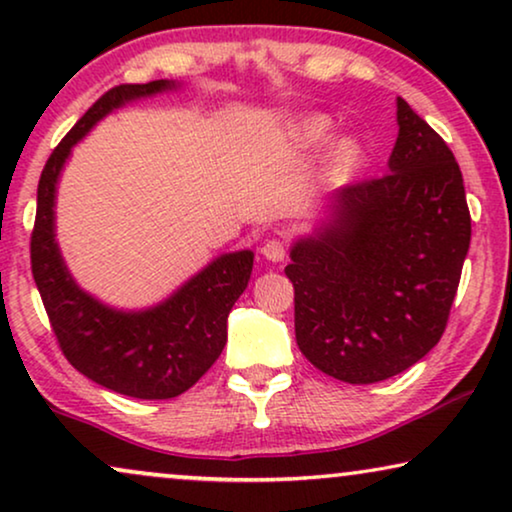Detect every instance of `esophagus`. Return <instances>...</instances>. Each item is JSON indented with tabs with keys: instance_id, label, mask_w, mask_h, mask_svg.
<instances>
[{
	"instance_id": "34e87169",
	"label": "esophagus",
	"mask_w": 512,
	"mask_h": 512,
	"mask_svg": "<svg viewBox=\"0 0 512 512\" xmlns=\"http://www.w3.org/2000/svg\"><path fill=\"white\" fill-rule=\"evenodd\" d=\"M261 254L265 261H272V263H282L286 258V244L279 242V240H268L261 247Z\"/></svg>"
}]
</instances>
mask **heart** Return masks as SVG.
I'll use <instances>...</instances> for the list:
<instances>
[{"instance_id":"1","label":"heart","mask_w":512,"mask_h":512,"mask_svg":"<svg viewBox=\"0 0 512 512\" xmlns=\"http://www.w3.org/2000/svg\"><path fill=\"white\" fill-rule=\"evenodd\" d=\"M335 137V125L324 114H310L293 125L286 139V158L289 160H303L310 158L314 153L324 151L328 143ZM331 144V143H330ZM332 145V144H331ZM363 163V146L356 142L354 137H340L328 147L324 170H321V179L328 186H340L359 170Z\"/></svg>"}]
</instances>
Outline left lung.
I'll use <instances>...</instances> for the list:
<instances>
[{
  "instance_id": "obj_1",
  "label": "left lung",
  "mask_w": 512,
  "mask_h": 512,
  "mask_svg": "<svg viewBox=\"0 0 512 512\" xmlns=\"http://www.w3.org/2000/svg\"><path fill=\"white\" fill-rule=\"evenodd\" d=\"M396 121L387 174L335 191L284 270L300 352L349 384L394 377L438 345L471 244L450 146L401 97Z\"/></svg>"
}]
</instances>
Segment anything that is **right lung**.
<instances>
[{
    "instance_id": "add662e5",
    "label": "right lung",
    "mask_w": 512,
    "mask_h": 512,
    "mask_svg": "<svg viewBox=\"0 0 512 512\" xmlns=\"http://www.w3.org/2000/svg\"><path fill=\"white\" fill-rule=\"evenodd\" d=\"M179 81L118 86L102 95L51 153L37 188L32 275L67 361L116 394L160 401L191 389L219 359L226 321L247 289L254 251L221 254L149 307L125 310L104 303L76 282L55 230V200L72 149L114 111L149 97L177 93Z\"/></svg>"
}]
</instances>
